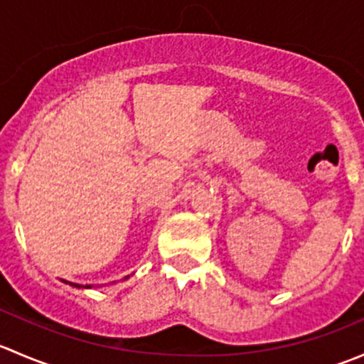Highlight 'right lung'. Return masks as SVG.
Here are the masks:
<instances>
[{
  "mask_svg": "<svg viewBox=\"0 0 364 364\" xmlns=\"http://www.w3.org/2000/svg\"><path fill=\"white\" fill-rule=\"evenodd\" d=\"M75 287H80V285H75Z\"/></svg>",
  "mask_w": 364,
  "mask_h": 364,
  "instance_id": "1",
  "label": "right lung"
}]
</instances>
